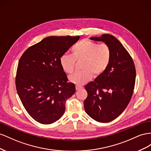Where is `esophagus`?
I'll return each instance as SVG.
<instances>
[{"instance_id":"1","label":"esophagus","mask_w":151,"mask_h":151,"mask_svg":"<svg viewBox=\"0 0 151 151\" xmlns=\"http://www.w3.org/2000/svg\"><path fill=\"white\" fill-rule=\"evenodd\" d=\"M76 90H80V89H81L83 87H81V86H78V85H76Z\"/></svg>"}]
</instances>
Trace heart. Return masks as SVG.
I'll return each mask as SVG.
<instances>
[{
	"label": "heart",
	"instance_id": "obj_1",
	"mask_svg": "<svg viewBox=\"0 0 151 151\" xmlns=\"http://www.w3.org/2000/svg\"><path fill=\"white\" fill-rule=\"evenodd\" d=\"M71 55L63 54L59 59L60 65L64 72L71 74L76 62L82 61L81 69L69 77L71 83L78 86L85 84L92 78L102 75L109 67L112 53L106 44H98L87 39L80 41L71 48Z\"/></svg>",
	"mask_w": 151,
	"mask_h": 151
}]
</instances>
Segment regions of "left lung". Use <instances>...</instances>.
Masks as SVG:
<instances>
[{
  "mask_svg": "<svg viewBox=\"0 0 151 151\" xmlns=\"http://www.w3.org/2000/svg\"><path fill=\"white\" fill-rule=\"evenodd\" d=\"M90 40L102 41L111 50V61L106 71L85 85L88 96L85 112L101 123L113 121L121 114L130 101L135 87L136 71L130 54L117 38L109 34Z\"/></svg>",
  "mask_w": 151,
  "mask_h": 151,
  "instance_id": "8db88e82",
  "label": "left lung"
}]
</instances>
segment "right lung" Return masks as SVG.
<instances>
[{
    "mask_svg": "<svg viewBox=\"0 0 151 151\" xmlns=\"http://www.w3.org/2000/svg\"><path fill=\"white\" fill-rule=\"evenodd\" d=\"M77 37H48L31 46L21 55L16 87L22 104L37 122L49 124L61 118L65 103L75 92L68 83L59 59L79 40Z\"/></svg>",
    "mask_w": 151,
    "mask_h": 151,
    "instance_id": "add662e5",
    "label": "right lung"
}]
</instances>
